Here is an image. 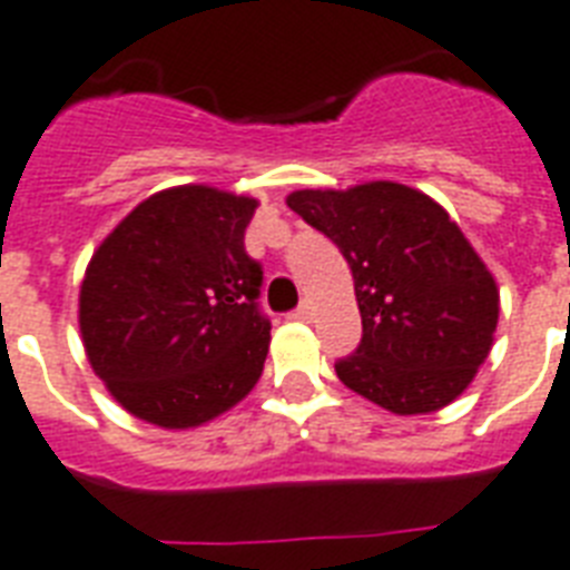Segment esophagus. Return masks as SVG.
Masks as SVG:
<instances>
[{
    "label": "esophagus",
    "mask_w": 570,
    "mask_h": 570,
    "mask_svg": "<svg viewBox=\"0 0 570 570\" xmlns=\"http://www.w3.org/2000/svg\"><path fill=\"white\" fill-rule=\"evenodd\" d=\"M311 316H314V307H311V302H302L293 311V320H298V323H307Z\"/></svg>",
    "instance_id": "34e87169"
}]
</instances>
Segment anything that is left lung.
Listing matches in <instances>:
<instances>
[{"label":"left lung","mask_w":570,"mask_h":570,"mask_svg":"<svg viewBox=\"0 0 570 570\" xmlns=\"http://www.w3.org/2000/svg\"><path fill=\"white\" fill-rule=\"evenodd\" d=\"M286 206L353 272L362 343L337 380L394 415L458 401L493 350L499 286L449 212L397 181L293 190Z\"/></svg>","instance_id":"obj_1"}]
</instances>
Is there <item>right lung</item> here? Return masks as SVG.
<instances>
[{
    "label": "right lung",
    "instance_id": "add662e5",
    "mask_svg": "<svg viewBox=\"0 0 570 570\" xmlns=\"http://www.w3.org/2000/svg\"><path fill=\"white\" fill-rule=\"evenodd\" d=\"M259 199L176 185L121 217L86 266L80 337L95 376L134 419L190 430L245 401L272 341L245 254Z\"/></svg>",
    "mask_w": 570,
    "mask_h": 570
}]
</instances>
